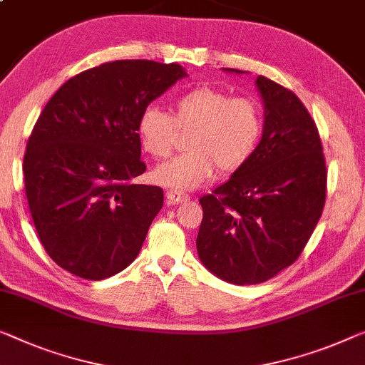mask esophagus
<instances>
[{"label":"esophagus","mask_w":365,"mask_h":365,"mask_svg":"<svg viewBox=\"0 0 365 365\" xmlns=\"http://www.w3.org/2000/svg\"><path fill=\"white\" fill-rule=\"evenodd\" d=\"M167 200L168 203H183V201H188L190 197L182 192H177V190H167Z\"/></svg>","instance_id":"esophagus-1"}]
</instances>
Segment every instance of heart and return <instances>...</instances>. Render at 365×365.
I'll list each match as a JSON object with an SVG mask.
<instances>
[{"instance_id": "heart-1", "label": "heart", "mask_w": 365, "mask_h": 365, "mask_svg": "<svg viewBox=\"0 0 365 365\" xmlns=\"http://www.w3.org/2000/svg\"><path fill=\"white\" fill-rule=\"evenodd\" d=\"M178 133H190L188 152L157 167L152 177L168 188L193 190L210 180L216 168L221 175H232L252 159L264 134V110L255 98L198 86L178 96L170 114L154 105L140 113V144L154 159L172 154Z\"/></svg>"}]
</instances>
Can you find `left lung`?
Segmentation results:
<instances>
[{"mask_svg":"<svg viewBox=\"0 0 365 365\" xmlns=\"http://www.w3.org/2000/svg\"><path fill=\"white\" fill-rule=\"evenodd\" d=\"M255 83L265 103L259 148L230 180L200 198L201 262L235 285L269 280L300 257L328 190L322 139L300 98L262 75Z\"/></svg>","mask_w":365,"mask_h":365,"instance_id":"1","label":"left lung"}]
</instances>
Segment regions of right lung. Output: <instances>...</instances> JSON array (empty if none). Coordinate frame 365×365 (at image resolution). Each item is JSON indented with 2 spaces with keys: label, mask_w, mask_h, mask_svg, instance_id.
Listing matches in <instances>:
<instances>
[{
  "label": "right lung",
  "mask_w": 365,
  "mask_h": 365,
  "mask_svg": "<svg viewBox=\"0 0 365 365\" xmlns=\"http://www.w3.org/2000/svg\"><path fill=\"white\" fill-rule=\"evenodd\" d=\"M185 72L178 63L114 61L75 75L37 118L24 187L46 252L70 274L103 280L138 257L164 190L145 172L138 121Z\"/></svg>",
  "instance_id": "add662e5"
}]
</instances>
